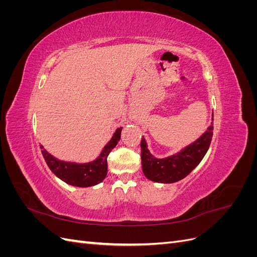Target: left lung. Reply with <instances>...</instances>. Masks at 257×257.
I'll return each mask as SVG.
<instances>
[{
    "label": "left lung",
    "mask_w": 257,
    "mask_h": 257,
    "mask_svg": "<svg viewBox=\"0 0 257 257\" xmlns=\"http://www.w3.org/2000/svg\"><path fill=\"white\" fill-rule=\"evenodd\" d=\"M213 121V112H212ZM213 135V124L207 127L205 133L195 142L191 143L172 155L157 158L148 149V144L143 136L142 167L147 179L158 183H175L188 176L195 168L207 153Z\"/></svg>",
    "instance_id": "1"
}]
</instances>
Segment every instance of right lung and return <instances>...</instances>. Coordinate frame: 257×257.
I'll use <instances>...</instances> for the list:
<instances>
[{
	"instance_id": "1",
	"label": "right lung",
	"mask_w": 257,
	"mask_h": 257,
	"mask_svg": "<svg viewBox=\"0 0 257 257\" xmlns=\"http://www.w3.org/2000/svg\"><path fill=\"white\" fill-rule=\"evenodd\" d=\"M122 126L116 128L110 141L106 144L98 157L91 162L76 163L62 161L53 157L41 145L43 157L51 172L65 183L78 186V188H90L102 182L107 176V158L108 154L118 144L121 138Z\"/></svg>"
}]
</instances>
